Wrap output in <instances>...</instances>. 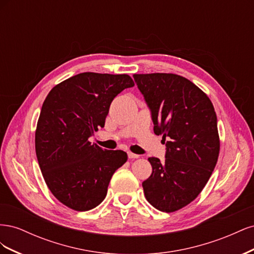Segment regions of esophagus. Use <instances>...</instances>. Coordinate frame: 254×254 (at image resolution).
Masks as SVG:
<instances>
[{
    "label": "esophagus",
    "instance_id": "esophagus-1",
    "mask_svg": "<svg viewBox=\"0 0 254 254\" xmlns=\"http://www.w3.org/2000/svg\"><path fill=\"white\" fill-rule=\"evenodd\" d=\"M140 156L139 155H135V153H133V152H128V158L129 159H137V158H139Z\"/></svg>",
    "mask_w": 254,
    "mask_h": 254
}]
</instances>
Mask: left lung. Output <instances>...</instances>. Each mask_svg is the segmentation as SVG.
Returning a JSON list of instances; mask_svg holds the SVG:
<instances>
[{"mask_svg":"<svg viewBox=\"0 0 254 254\" xmlns=\"http://www.w3.org/2000/svg\"><path fill=\"white\" fill-rule=\"evenodd\" d=\"M151 111L153 131L166 141L165 161L148 158L152 173L142 186L147 201L171 213L190 203L209 181L219 156L217 117L210 98L186 77L134 74Z\"/></svg>","mask_w":254,"mask_h":254,"instance_id":"obj_1","label":"left lung"}]
</instances>
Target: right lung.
I'll use <instances>...</instances> for the list:
<instances>
[{
	"instance_id": "add662e5",
	"label": "right lung",
	"mask_w": 254,
	"mask_h": 254,
	"mask_svg": "<svg viewBox=\"0 0 254 254\" xmlns=\"http://www.w3.org/2000/svg\"><path fill=\"white\" fill-rule=\"evenodd\" d=\"M134 86L127 74L80 73L56 84L42 105L35 133L36 155L51 193L75 211L101 203L114 172L128 157L89 137L105 126L113 98Z\"/></svg>"
}]
</instances>
